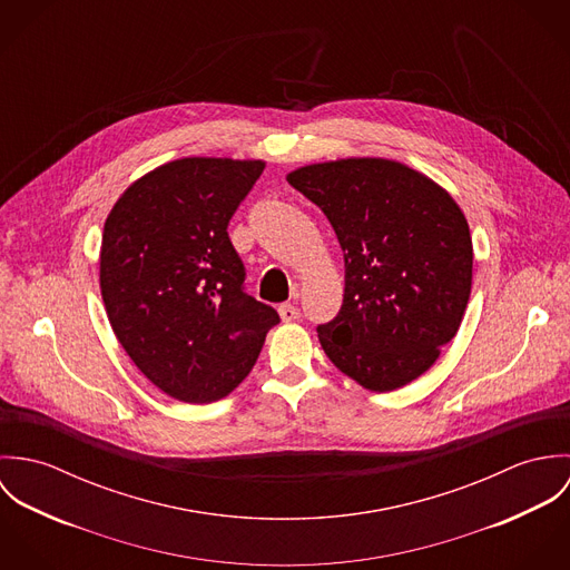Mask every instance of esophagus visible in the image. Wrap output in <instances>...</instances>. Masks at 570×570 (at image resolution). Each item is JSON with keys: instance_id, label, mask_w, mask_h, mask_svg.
<instances>
[{"instance_id": "34e87169", "label": "esophagus", "mask_w": 570, "mask_h": 570, "mask_svg": "<svg viewBox=\"0 0 570 570\" xmlns=\"http://www.w3.org/2000/svg\"><path fill=\"white\" fill-rule=\"evenodd\" d=\"M278 316H281V321H283V323H294V321H298V318H301V312H298L294 305L285 303V305H281V307H278Z\"/></svg>"}]
</instances>
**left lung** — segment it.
Segmentation results:
<instances>
[{
    "mask_svg": "<svg viewBox=\"0 0 570 570\" xmlns=\"http://www.w3.org/2000/svg\"><path fill=\"white\" fill-rule=\"evenodd\" d=\"M287 181L328 219L344 254V298L318 326L326 357L386 393L423 375L459 331L474 247L452 195L386 158L307 164Z\"/></svg>",
    "mask_w": 570,
    "mask_h": 570,
    "instance_id": "8db88e82",
    "label": "left lung"
}]
</instances>
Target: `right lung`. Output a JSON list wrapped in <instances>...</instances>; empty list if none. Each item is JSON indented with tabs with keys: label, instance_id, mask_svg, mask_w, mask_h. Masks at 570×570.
I'll return each instance as SVG.
<instances>
[{
	"label": "right lung",
	"instance_id": "1",
	"mask_svg": "<svg viewBox=\"0 0 570 570\" xmlns=\"http://www.w3.org/2000/svg\"><path fill=\"white\" fill-rule=\"evenodd\" d=\"M263 160L179 158L136 179L107 215L100 294L118 342L168 397L210 404L252 371L278 314L244 292L228 222Z\"/></svg>",
	"mask_w": 570,
	"mask_h": 570
}]
</instances>
